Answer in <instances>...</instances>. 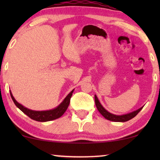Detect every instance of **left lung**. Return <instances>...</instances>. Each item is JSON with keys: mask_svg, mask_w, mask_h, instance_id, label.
<instances>
[{"mask_svg": "<svg viewBox=\"0 0 160 160\" xmlns=\"http://www.w3.org/2000/svg\"><path fill=\"white\" fill-rule=\"evenodd\" d=\"M95 105H96V107H97L98 110L99 111V112L100 113H101L102 117H104L106 119L110 120V121H112V122H124L129 121V120H130L131 119H132V118H134L135 116H136L138 113L141 111V109L143 108V106L141 107V108H140L139 109H138V110L132 111V112L131 113H127V114L115 115V114H113V113H111L110 112H108V111H106V109L102 107V106L100 104V102L99 100H98L97 96L96 95H95Z\"/></svg>", "mask_w": 160, "mask_h": 160, "instance_id": "1", "label": "left lung"}]
</instances>
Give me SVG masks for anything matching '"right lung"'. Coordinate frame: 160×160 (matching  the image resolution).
I'll return each mask as SVG.
<instances>
[{"mask_svg":"<svg viewBox=\"0 0 160 160\" xmlns=\"http://www.w3.org/2000/svg\"><path fill=\"white\" fill-rule=\"evenodd\" d=\"M73 89L68 95L66 96V98L63 100V101L57 107V108L52 109V110L49 111H32L30 109H28L25 107H24L22 105L19 103L16 100L14 99V98L13 97L12 92H10L11 97H12L13 101H14V104L16 105L17 108H19L20 110L22 111L24 113H25L26 115L28 116L30 119L36 120L38 122H49L52 121V120L58 119L60 117H62L63 113L65 112V111L67 110L68 107L69 106L70 100H71V98L73 92Z\"/></svg>","mask_w":160,"mask_h":160,"instance_id":"right-lung-1","label":"right lung"}]
</instances>
